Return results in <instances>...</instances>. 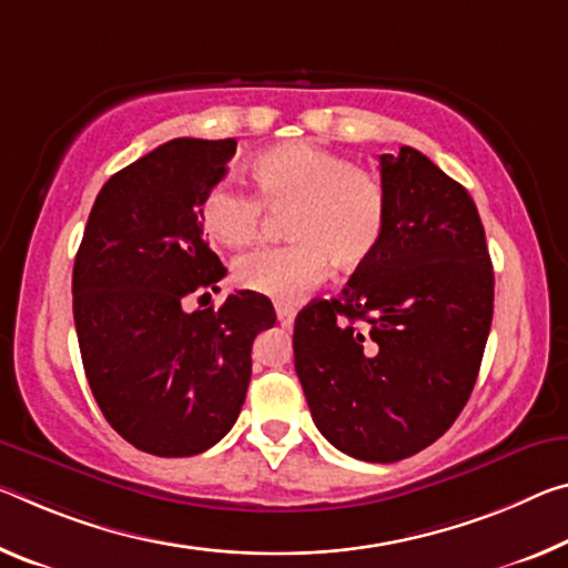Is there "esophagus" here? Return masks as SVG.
<instances>
[{"label":"esophagus","mask_w":568,"mask_h":568,"mask_svg":"<svg viewBox=\"0 0 568 568\" xmlns=\"http://www.w3.org/2000/svg\"><path fill=\"white\" fill-rule=\"evenodd\" d=\"M277 321H281V326L291 328L295 323V308H291V305H277Z\"/></svg>","instance_id":"obj_1"}]
</instances>
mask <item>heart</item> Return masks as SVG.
<instances>
[{"label":"heart","mask_w":568,"mask_h":568,"mask_svg":"<svg viewBox=\"0 0 568 568\" xmlns=\"http://www.w3.org/2000/svg\"><path fill=\"white\" fill-rule=\"evenodd\" d=\"M255 196L235 184L210 189L204 227L224 247H245L263 235L267 214L287 217L293 245L257 250L235 263V281L275 301H295L326 275L372 263L389 230V196L374 174L316 143H283L250 164Z\"/></svg>","instance_id":"heart-1"}]
</instances>
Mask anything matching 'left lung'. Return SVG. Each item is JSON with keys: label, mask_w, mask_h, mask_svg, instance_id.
<instances>
[{"label": "left lung", "mask_w": 568, "mask_h": 568, "mask_svg": "<svg viewBox=\"0 0 568 568\" xmlns=\"http://www.w3.org/2000/svg\"><path fill=\"white\" fill-rule=\"evenodd\" d=\"M389 230L338 298L295 318V374L313 422L356 460L397 463L453 427L493 321V263L473 196L402 146L382 154Z\"/></svg>", "instance_id": "1"}]
</instances>
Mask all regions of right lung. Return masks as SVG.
Returning a JSON list of instances; mask_svg holds the SVG:
<instances>
[{
	"mask_svg": "<svg viewBox=\"0 0 568 568\" xmlns=\"http://www.w3.org/2000/svg\"><path fill=\"white\" fill-rule=\"evenodd\" d=\"M235 149V139L161 143L103 184L78 247L73 316L90 392L141 453L217 445L245 404L252 344L275 326L273 303L252 291L184 311L227 275L204 240L202 206Z\"/></svg>",
	"mask_w": 568,
	"mask_h": 568,
	"instance_id": "obj_1",
	"label": "right lung"
}]
</instances>
